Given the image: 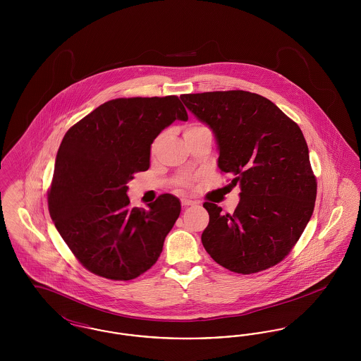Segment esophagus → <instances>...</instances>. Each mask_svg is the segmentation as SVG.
<instances>
[{
	"mask_svg": "<svg viewBox=\"0 0 361 361\" xmlns=\"http://www.w3.org/2000/svg\"><path fill=\"white\" fill-rule=\"evenodd\" d=\"M181 204L184 207L195 206V204H197V202L190 200V199H181Z\"/></svg>",
	"mask_w": 361,
	"mask_h": 361,
	"instance_id": "obj_1",
	"label": "esophagus"
}]
</instances>
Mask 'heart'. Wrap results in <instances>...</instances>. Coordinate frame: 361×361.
<instances>
[{"label":"heart","mask_w":361,"mask_h":361,"mask_svg":"<svg viewBox=\"0 0 361 361\" xmlns=\"http://www.w3.org/2000/svg\"><path fill=\"white\" fill-rule=\"evenodd\" d=\"M197 127H200V126H190V127L187 128V131L195 130V128H197ZM187 131H185V133H187ZM193 181H195V177H193V176H188V174L180 176V177H177V180H176L177 185L181 187V188H189V187L193 184Z\"/></svg>","instance_id":"obj_1"}]
</instances>
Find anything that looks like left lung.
Here are the masks:
<instances>
[{
	"label": "left lung",
	"mask_w": 361,
	"mask_h": 361,
	"mask_svg": "<svg viewBox=\"0 0 361 361\" xmlns=\"http://www.w3.org/2000/svg\"><path fill=\"white\" fill-rule=\"evenodd\" d=\"M216 137L218 166L240 184L233 214L206 202L207 253L226 269L250 275L288 256L312 215L317 178L299 126L271 100L245 90L180 96Z\"/></svg>",
	"instance_id": "obj_1"
}]
</instances>
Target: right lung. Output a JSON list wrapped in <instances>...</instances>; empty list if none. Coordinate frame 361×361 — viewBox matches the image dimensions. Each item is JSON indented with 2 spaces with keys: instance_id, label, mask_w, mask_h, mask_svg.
<instances>
[{
  "instance_id": "1",
  "label": "right lung",
  "mask_w": 361,
  "mask_h": 361,
  "mask_svg": "<svg viewBox=\"0 0 361 361\" xmlns=\"http://www.w3.org/2000/svg\"><path fill=\"white\" fill-rule=\"evenodd\" d=\"M188 121L177 96L115 99L70 127L59 146L49 211L73 255L94 275L131 280L150 269L181 204L164 193L130 207L127 183L150 166V147L173 121Z\"/></svg>"
}]
</instances>
